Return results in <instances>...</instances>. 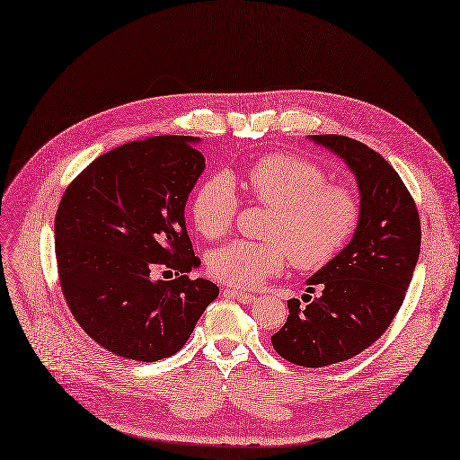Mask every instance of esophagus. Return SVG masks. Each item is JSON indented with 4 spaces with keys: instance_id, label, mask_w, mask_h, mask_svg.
Wrapping results in <instances>:
<instances>
[{
    "instance_id": "obj_1",
    "label": "esophagus",
    "mask_w": 460,
    "mask_h": 460,
    "mask_svg": "<svg viewBox=\"0 0 460 460\" xmlns=\"http://www.w3.org/2000/svg\"><path fill=\"white\" fill-rule=\"evenodd\" d=\"M225 296H226V297H232V299H238V301L243 303V305H249V303L255 301V296L245 294V291L232 289V288H226V289H225Z\"/></svg>"
}]
</instances>
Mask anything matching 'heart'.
Returning a JSON list of instances; mask_svg holds the SVG:
<instances>
[{
    "label": "heart",
    "instance_id": "obj_1",
    "mask_svg": "<svg viewBox=\"0 0 460 460\" xmlns=\"http://www.w3.org/2000/svg\"><path fill=\"white\" fill-rule=\"evenodd\" d=\"M272 207L270 242L234 240L207 255L208 274L234 288H255L282 272L289 259L318 269L336 257L358 222V203L343 186H328L318 164L294 155H267L238 174H215L190 199V218L207 240L226 234L238 207L234 186Z\"/></svg>",
    "mask_w": 460,
    "mask_h": 460
}]
</instances>
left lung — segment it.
Segmentation results:
<instances>
[{"label": "left lung", "instance_id": "obj_1", "mask_svg": "<svg viewBox=\"0 0 460 460\" xmlns=\"http://www.w3.org/2000/svg\"><path fill=\"white\" fill-rule=\"evenodd\" d=\"M349 169L358 186L351 242L288 301L286 324L272 336L276 353L299 367H328L365 351L401 309L420 255V218L401 176L380 153L336 134L309 136ZM321 294L311 298L314 288Z\"/></svg>", "mask_w": 460, "mask_h": 460}]
</instances>
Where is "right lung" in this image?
I'll return each instance as SVG.
<instances>
[{
    "mask_svg": "<svg viewBox=\"0 0 460 460\" xmlns=\"http://www.w3.org/2000/svg\"><path fill=\"white\" fill-rule=\"evenodd\" d=\"M193 136H153L97 157L66 188L55 215V257L68 309L88 336L124 358L174 355L218 296L188 272L201 261L186 201L205 171ZM171 268L176 281H153Z\"/></svg>",
    "mask_w": 460,
    "mask_h": 460,
    "instance_id": "obj_1",
    "label": "right lung"
}]
</instances>
